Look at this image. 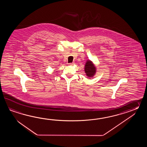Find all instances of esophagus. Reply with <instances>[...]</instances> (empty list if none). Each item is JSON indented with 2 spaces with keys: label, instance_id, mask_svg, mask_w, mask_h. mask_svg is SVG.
I'll use <instances>...</instances> for the list:
<instances>
[{
  "label": "esophagus",
  "instance_id": "34e87169",
  "mask_svg": "<svg viewBox=\"0 0 147 147\" xmlns=\"http://www.w3.org/2000/svg\"><path fill=\"white\" fill-rule=\"evenodd\" d=\"M74 64H75L74 63H69V66H72V65H74Z\"/></svg>",
  "mask_w": 147,
  "mask_h": 147
}]
</instances>
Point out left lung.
<instances>
[{
  "label": "left lung",
  "instance_id": "8db88e82",
  "mask_svg": "<svg viewBox=\"0 0 147 147\" xmlns=\"http://www.w3.org/2000/svg\"><path fill=\"white\" fill-rule=\"evenodd\" d=\"M84 72L87 76L89 78H92L97 71L96 67L94 63L90 60H87L84 66Z\"/></svg>",
  "mask_w": 147,
  "mask_h": 147
}]
</instances>
